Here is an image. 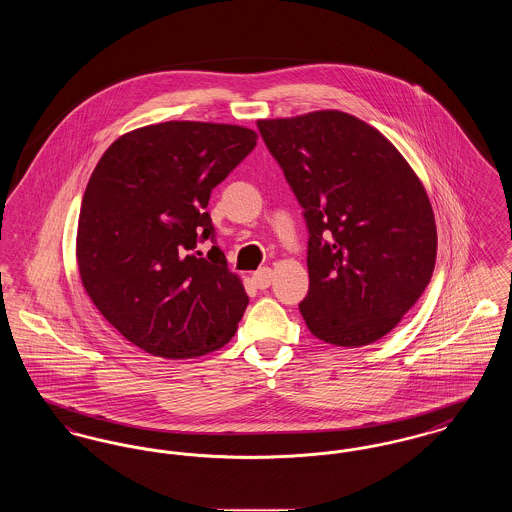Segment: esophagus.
<instances>
[{"mask_svg": "<svg viewBox=\"0 0 512 512\" xmlns=\"http://www.w3.org/2000/svg\"><path fill=\"white\" fill-rule=\"evenodd\" d=\"M272 282V270L267 267L259 268L257 272H253V284L259 288V290H267Z\"/></svg>", "mask_w": 512, "mask_h": 512, "instance_id": "obj_1", "label": "esophagus"}]
</instances>
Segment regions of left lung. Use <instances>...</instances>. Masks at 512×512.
<instances>
[{"mask_svg":"<svg viewBox=\"0 0 512 512\" xmlns=\"http://www.w3.org/2000/svg\"><path fill=\"white\" fill-rule=\"evenodd\" d=\"M307 224L309 292L299 311L318 340H380L426 290L438 234L420 180L370 124L340 111L259 121Z\"/></svg>","mask_w":512,"mask_h":512,"instance_id":"left-lung-1","label":"left lung"}]
</instances>
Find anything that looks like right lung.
I'll use <instances>...</instances> for the list:
<instances>
[{
  "instance_id": "add662e5",
  "label": "right lung",
  "mask_w": 512,
  "mask_h": 512,
  "mask_svg": "<svg viewBox=\"0 0 512 512\" xmlns=\"http://www.w3.org/2000/svg\"><path fill=\"white\" fill-rule=\"evenodd\" d=\"M257 146L249 128L169 121L103 153L82 197L76 259L84 290L122 336L190 359L234 336L249 297L205 211L213 188ZM211 239L207 258L196 245Z\"/></svg>"
}]
</instances>
